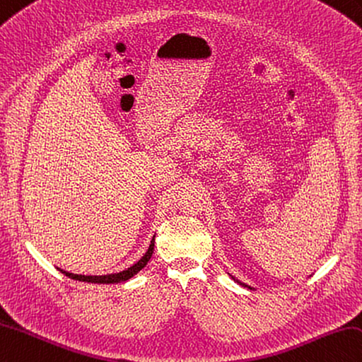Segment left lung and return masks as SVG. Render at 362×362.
<instances>
[{
    "mask_svg": "<svg viewBox=\"0 0 362 362\" xmlns=\"http://www.w3.org/2000/svg\"><path fill=\"white\" fill-rule=\"evenodd\" d=\"M245 287H248V285H245Z\"/></svg>",
    "mask_w": 362,
    "mask_h": 362,
    "instance_id": "1",
    "label": "left lung"
}]
</instances>
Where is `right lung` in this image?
Segmentation results:
<instances>
[{
    "mask_svg": "<svg viewBox=\"0 0 362 362\" xmlns=\"http://www.w3.org/2000/svg\"><path fill=\"white\" fill-rule=\"evenodd\" d=\"M154 238H153V240H151L149 248L145 253V256H143L139 260V262H136L132 267H129L128 270H123L120 273H112V274H105V276H85V274H74V273H69V272H64V270H62V268H58V270H60L63 274H66L67 277H71V279L81 281V282H90V284H119V282H124V281L131 279L134 274H137L143 267H146L148 260L151 259V256H153V251H154Z\"/></svg>",
    "mask_w": 362,
    "mask_h": 362,
    "instance_id": "right-lung-1",
    "label": "right lung"
}]
</instances>
